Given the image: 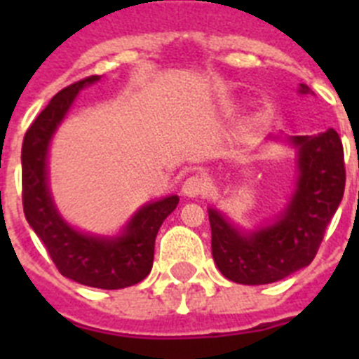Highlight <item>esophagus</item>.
I'll list each match as a JSON object with an SVG mask.
<instances>
[{"label":"esophagus","mask_w":359,"mask_h":359,"mask_svg":"<svg viewBox=\"0 0 359 359\" xmlns=\"http://www.w3.org/2000/svg\"><path fill=\"white\" fill-rule=\"evenodd\" d=\"M182 192L187 198H198V196H203L207 192V183H205V180L201 176L194 174V176H189L183 182Z\"/></svg>","instance_id":"esophagus-1"}]
</instances>
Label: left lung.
<instances>
[{"mask_svg":"<svg viewBox=\"0 0 359 359\" xmlns=\"http://www.w3.org/2000/svg\"><path fill=\"white\" fill-rule=\"evenodd\" d=\"M298 93L313 91L300 84ZM268 138L287 142L297 151V185L286 208L252 231L237 228L217 208H208L215 266L228 280L246 286L271 284L309 266L345 190L344 147L334 129L315 136Z\"/></svg>","mask_w":359,"mask_h":359,"instance_id":"1","label":"left lung"}]
</instances>
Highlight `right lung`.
I'll use <instances>...</instances> for the list:
<instances>
[{
	"label": "right lung",
	"mask_w": 359,
	"mask_h": 359,
	"mask_svg": "<svg viewBox=\"0 0 359 359\" xmlns=\"http://www.w3.org/2000/svg\"><path fill=\"white\" fill-rule=\"evenodd\" d=\"M98 81L100 75H91L59 91L28 128L21 149L23 210L61 275L98 290H122L151 273L156 233L180 198L174 194L144 205L115 237L84 233L59 214L48 185L50 142L79 91Z\"/></svg>",
	"instance_id": "right-lung-1"
}]
</instances>
